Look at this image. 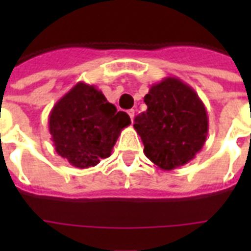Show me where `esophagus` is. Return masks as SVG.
Returning <instances> with one entry per match:
<instances>
[{"instance_id": "obj_1", "label": "esophagus", "mask_w": 251, "mask_h": 251, "mask_svg": "<svg viewBox=\"0 0 251 251\" xmlns=\"http://www.w3.org/2000/svg\"><path fill=\"white\" fill-rule=\"evenodd\" d=\"M127 114H129L130 120L133 121V120H134V116H135V110H134V109H129V110H127Z\"/></svg>"}]
</instances>
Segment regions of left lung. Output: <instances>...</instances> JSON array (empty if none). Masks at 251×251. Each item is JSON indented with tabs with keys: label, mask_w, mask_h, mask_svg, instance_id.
Wrapping results in <instances>:
<instances>
[{
	"label": "left lung",
	"mask_w": 251,
	"mask_h": 251,
	"mask_svg": "<svg viewBox=\"0 0 251 251\" xmlns=\"http://www.w3.org/2000/svg\"><path fill=\"white\" fill-rule=\"evenodd\" d=\"M147 110L134 120L145 155L160 169L172 171L193 160L208 133L206 106L189 84L173 76L151 86Z\"/></svg>",
	"instance_id": "8db88e82"
}]
</instances>
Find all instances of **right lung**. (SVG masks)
<instances>
[{"label": "right lung", "mask_w": 251, "mask_h": 251, "mask_svg": "<svg viewBox=\"0 0 251 251\" xmlns=\"http://www.w3.org/2000/svg\"><path fill=\"white\" fill-rule=\"evenodd\" d=\"M56 152L73 167H95L110 156L122 129L131 124L95 86L79 82L54 104L48 118Z\"/></svg>", "instance_id": "obj_1"}]
</instances>
